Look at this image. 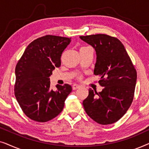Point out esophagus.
<instances>
[{
  "mask_svg": "<svg viewBox=\"0 0 149 149\" xmlns=\"http://www.w3.org/2000/svg\"><path fill=\"white\" fill-rule=\"evenodd\" d=\"M81 87L80 85H77V84H74L72 85V89L73 90H76L77 89H79Z\"/></svg>",
  "mask_w": 149,
  "mask_h": 149,
  "instance_id": "34e87169",
  "label": "esophagus"
}]
</instances>
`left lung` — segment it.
<instances>
[{"label":"left lung","instance_id":"1","mask_svg":"<svg viewBox=\"0 0 149 149\" xmlns=\"http://www.w3.org/2000/svg\"><path fill=\"white\" fill-rule=\"evenodd\" d=\"M96 53L93 73L99 75L101 92L89 89L83 102L86 113L101 125L117 122L132 104L137 73L122 42L117 38L98 34L81 36Z\"/></svg>","mask_w":149,"mask_h":149}]
</instances>
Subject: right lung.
<instances>
[{"label": "right lung", "mask_w": 149, "mask_h": 149, "mask_svg": "<svg viewBox=\"0 0 149 149\" xmlns=\"http://www.w3.org/2000/svg\"><path fill=\"white\" fill-rule=\"evenodd\" d=\"M71 38L46 35L28 45L15 67V95L24 114L37 122H47L62 111L72 91L68 84L50 87L52 71L61 65V56Z\"/></svg>", "instance_id": "1"}]
</instances>
